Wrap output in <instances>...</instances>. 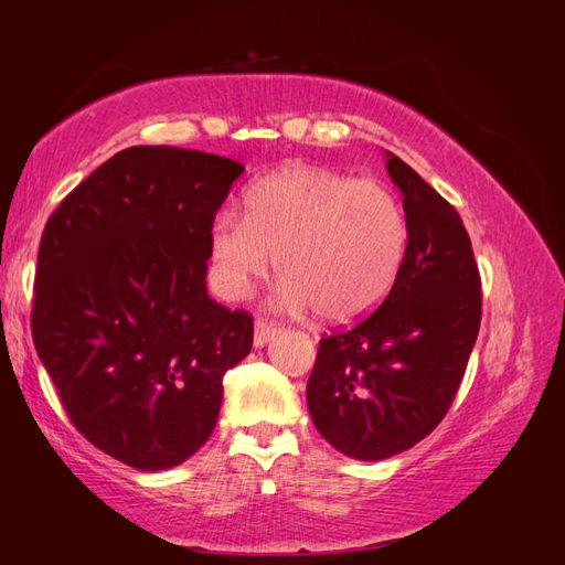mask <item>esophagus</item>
<instances>
[{"label":"esophagus","instance_id":"34e87169","mask_svg":"<svg viewBox=\"0 0 565 565\" xmlns=\"http://www.w3.org/2000/svg\"><path fill=\"white\" fill-rule=\"evenodd\" d=\"M276 332H278V324L276 322L266 320V318H256V322H254V347L256 349L266 347L268 341H270V337H276Z\"/></svg>","mask_w":565,"mask_h":565}]
</instances>
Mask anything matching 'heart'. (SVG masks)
Segmentation results:
<instances>
[{
  "label": "heart",
  "instance_id": "obj_1",
  "mask_svg": "<svg viewBox=\"0 0 565 565\" xmlns=\"http://www.w3.org/2000/svg\"><path fill=\"white\" fill-rule=\"evenodd\" d=\"M401 198L377 181L292 164L256 181L245 214L218 212L210 254L218 292L235 299L264 278L276 254L280 299L322 320L372 313L396 285L407 252Z\"/></svg>",
  "mask_w": 565,
  "mask_h": 565
}]
</instances>
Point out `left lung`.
<instances>
[{"label": "left lung", "instance_id": "8db88e82", "mask_svg": "<svg viewBox=\"0 0 565 565\" xmlns=\"http://www.w3.org/2000/svg\"><path fill=\"white\" fill-rule=\"evenodd\" d=\"M407 214L401 276L377 311L322 334L306 403L320 436L377 461L429 436L457 396L481 328V273L452 204L388 152Z\"/></svg>", "mask_w": 565, "mask_h": 565}]
</instances>
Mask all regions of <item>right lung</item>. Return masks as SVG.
I'll return each instance as SVG.
<instances>
[{"label": "right lung", "instance_id": "obj_1", "mask_svg": "<svg viewBox=\"0 0 565 565\" xmlns=\"http://www.w3.org/2000/svg\"><path fill=\"white\" fill-rule=\"evenodd\" d=\"M243 172L212 152L134 146L44 226L32 341L67 419L127 467L162 471L195 455L224 374L252 351V313L204 285L212 221Z\"/></svg>", "mask_w": 565, "mask_h": 565}]
</instances>
